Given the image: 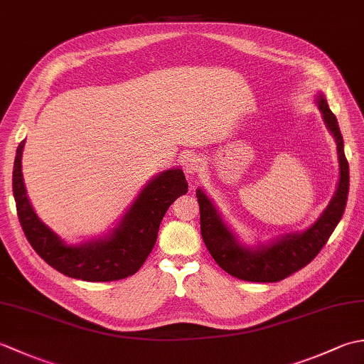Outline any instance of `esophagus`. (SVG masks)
I'll return each mask as SVG.
<instances>
[{
	"instance_id": "34e87169",
	"label": "esophagus",
	"mask_w": 364,
	"mask_h": 364,
	"mask_svg": "<svg viewBox=\"0 0 364 364\" xmlns=\"http://www.w3.org/2000/svg\"><path fill=\"white\" fill-rule=\"evenodd\" d=\"M203 164L205 162L202 158L197 156V154H191V156H188L186 159V172L191 175H196L203 168Z\"/></svg>"
}]
</instances>
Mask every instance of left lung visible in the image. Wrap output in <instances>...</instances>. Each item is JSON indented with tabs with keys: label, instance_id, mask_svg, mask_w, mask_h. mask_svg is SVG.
Wrapping results in <instances>:
<instances>
[{
	"label": "left lung",
	"instance_id": "left-lung-1",
	"mask_svg": "<svg viewBox=\"0 0 364 364\" xmlns=\"http://www.w3.org/2000/svg\"><path fill=\"white\" fill-rule=\"evenodd\" d=\"M319 109L322 112L323 122L331 131L338 149L339 161V183L338 189L331 198L327 210L322 213L318 222L308 228L304 233L286 235L277 242L258 247L257 250L247 249L237 242L235 235L223 223L220 214L210 198L202 189L197 191L198 206H200V230L202 237L210 250L211 257L218 264L239 280L272 283L280 282L283 278L297 272L311 262L322 247L327 244L328 237L333 233L336 225L341 220L347 196H349V162L344 154V142L341 131L338 127L335 114L322 95L318 98Z\"/></svg>",
	"mask_w": 364,
	"mask_h": 364
}]
</instances>
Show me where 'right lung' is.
<instances>
[{
	"label": "right lung",
	"mask_w": 364,
	"mask_h": 364,
	"mask_svg": "<svg viewBox=\"0 0 364 364\" xmlns=\"http://www.w3.org/2000/svg\"><path fill=\"white\" fill-rule=\"evenodd\" d=\"M21 141L14 162L12 191L20 225L45 262L67 277L84 282H114L136 274L156 244L168 206L188 192L181 168L166 170L146 184L112 233L82 245H67L37 218L26 197L21 175Z\"/></svg>",
	"instance_id": "add662e5"
}]
</instances>
